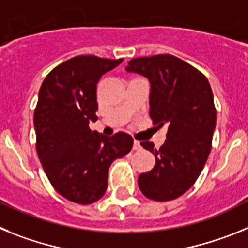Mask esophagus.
<instances>
[{
  "label": "esophagus",
  "mask_w": 248,
  "mask_h": 248,
  "mask_svg": "<svg viewBox=\"0 0 248 248\" xmlns=\"http://www.w3.org/2000/svg\"><path fill=\"white\" fill-rule=\"evenodd\" d=\"M141 145H140V141L138 140H134V144H133V150H140Z\"/></svg>",
  "instance_id": "1"
}]
</instances>
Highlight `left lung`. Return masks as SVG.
I'll return each mask as SVG.
<instances>
[{
    "instance_id": "1",
    "label": "left lung",
    "mask_w": 248,
    "mask_h": 248,
    "mask_svg": "<svg viewBox=\"0 0 248 248\" xmlns=\"http://www.w3.org/2000/svg\"><path fill=\"white\" fill-rule=\"evenodd\" d=\"M125 69L148 78L150 118L159 126L168 124L159 149L140 143L155 155V165L139 175V189L150 200H174L198 180L211 151L216 126L211 87L200 71L171 54L134 58Z\"/></svg>"
}]
</instances>
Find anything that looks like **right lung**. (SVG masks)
I'll return each mask as SVG.
<instances>
[{
	"instance_id": "add662e5",
	"label": "right lung",
	"mask_w": 248,
	"mask_h": 248,
	"mask_svg": "<svg viewBox=\"0 0 248 248\" xmlns=\"http://www.w3.org/2000/svg\"><path fill=\"white\" fill-rule=\"evenodd\" d=\"M123 59L78 56L57 65L43 80L34 109L37 154L52 186L67 200L89 205L108 187L111 163L125 156L133 138L104 137L89 129L98 117L97 84Z\"/></svg>"
}]
</instances>
